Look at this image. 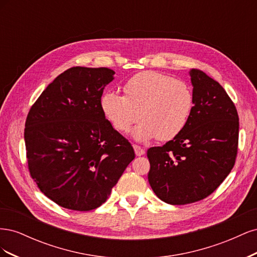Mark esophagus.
I'll list each match as a JSON object with an SVG mask.
<instances>
[{"instance_id":"esophagus-1","label":"esophagus","mask_w":257,"mask_h":257,"mask_svg":"<svg viewBox=\"0 0 257 257\" xmlns=\"http://www.w3.org/2000/svg\"><path fill=\"white\" fill-rule=\"evenodd\" d=\"M133 147H134V151H135L137 157H142V155L145 154L146 151H145V149H143L142 147H139V146H137V145H134Z\"/></svg>"}]
</instances>
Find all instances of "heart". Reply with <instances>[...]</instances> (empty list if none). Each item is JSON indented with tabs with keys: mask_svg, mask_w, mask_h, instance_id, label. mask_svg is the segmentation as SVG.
Listing matches in <instances>:
<instances>
[{
	"mask_svg": "<svg viewBox=\"0 0 257 257\" xmlns=\"http://www.w3.org/2000/svg\"><path fill=\"white\" fill-rule=\"evenodd\" d=\"M124 95L107 92L100 98L105 118L119 133L133 131L135 141L153 138L167 142L186 126L194 108L193 91L188 83L158 72L136 74L123 87Z\"/></svg>",
	"mask_w": 257,
	"mask_h": 257,
	"instance_id": "b5f03b06",
	"label": "heart"
}]
</instances>
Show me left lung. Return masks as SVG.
I'll use <instances>...</instances> for the list:
<instances>
[{"label": "left lung", "instance_id": "1", "mask_svg": "<svg viewBox=\"0 0 257 257\" xmlns=\"http://www.w3.org/2000/svg\"><path fill=\"white\" fill-rule=\"evenodd\" d=\"M194 108L184 130L147 151L148 180L161 200L186 205L213 193L235 165L239 116L222 85L200 69L190 72Z\"/></svg>", "mask_w": 257, "mask_h": 257}]
</instances>
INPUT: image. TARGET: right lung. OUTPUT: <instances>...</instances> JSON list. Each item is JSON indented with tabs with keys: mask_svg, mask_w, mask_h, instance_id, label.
Listing matches in <instances>:
<instances>
[{
	"mask_svg": "<svg viewBox=\"0 0 257 257\" xmlns=\"http://www.w3.org/2000/svg\"><path fill=\"white\" fill-rule=\"evenodd\" d=\"M113 75L107 67L68 68L28 113L30 175L46 196L63 208L90 211L104 204L135 158L133 147L100 108Z\"/></svg>",
	"mask_w": 257,
	"mask_h": 257,
	"instance_id": "1",
	"label": "right lung"
}]
</instances>
